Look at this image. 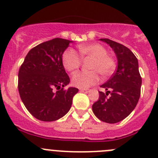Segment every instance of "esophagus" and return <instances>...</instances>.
<instances>
[{
  "label": "esophagus",
  "mask_w": 158,
  "mask_h": 158,
  "mask_svg": "<svg viewBox=\"0 0 158 158\" xmlns=\"http://www.w3.org/2000/svg\"><path fill=\"white\" fill-rule=\"evenodd\" d=\"M81 92H84V93H88V92L90 91V89H79Z\"/></svg>",
  "instance_id": "1"
}]
</instances>
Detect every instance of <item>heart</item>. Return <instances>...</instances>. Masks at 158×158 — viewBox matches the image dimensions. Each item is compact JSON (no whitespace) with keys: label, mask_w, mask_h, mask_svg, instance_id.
<instances>
[{"label":"heart","mask_w":158,"mask_h":158,"mask_svg":"<svg viewBox=\"0 0 158 158\" xmlns=\"http://www.w3.org/2000/svg\"><path fill=\"white\" fill-rule=\"evenodd\" d=\"M79 52L81 57L90 58L89 72H79L74 74L72 79L73 86L80 89H86L99 82L100 76L107 78L113 73L116 62L113 57L107 54V49L99 43L79 45ZM64 69L70 72L77 70L81 65V58L74 49H67L62 56Z\"/></svg>","instance_id":"b5f03b06"}]
</instances>
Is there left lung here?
Wrapping results in <instances>:
<instances>
[{"mask_svg": "<svg viewBox=\"0 0 158 158\" xmlns=\"http://www.w3.org/2000/svg\"><path fill=\"white\" fill-rule=\"evenodd\" d=\"M100 40L114 50L118 64L110 79L101 86L107 91H99V98L92 110L102 121L115 123L125 119L135 108L141 94L142 78L137 58L128 48L109 38Z\"/></svg>", "mask_w": 158, "mask_h": 158, "instance_id": "obj_1", "label": "left lung"}]
</instances>
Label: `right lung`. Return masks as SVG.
Returning <instances> with one entry per match:
<instances>
[{
  "mask_svg": "<svg viewBox=\"0 0 158 158\" xmlns=\"http://www.w3.org/2000/svg\"><path fill=\"white\" fill-rule=\"evenodd\" d=\"M71 41L53 38L31 49L18 74V89L23 103L34 117L54 121L71 109L79 89H64L70 82L62 55Z\"/></svg>",
  "mask_w": 158,
  "mask_h": 158,
  "instance_id": "1",
  "label": "right lung"
}]
</instances>
